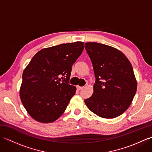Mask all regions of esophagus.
Wrapping results in <instances>:
<instances>
[{
    "label": "esophagus",
    "mask_w": 152,
    "mask_h": 152,
    "mask_svg": "<svg viewBox=\"0 0 152 152\" xmlns=\"http://www.w3.org/2000/svg\"><path fill=\"white\" fill-rule=\"evenodd\" d=\"M76 88H77V89H78V90H81V89H82L83 88V87H81V86H76Z\"/></svg>",
    "instance_id": "esophagus-1"
}]
</instances>
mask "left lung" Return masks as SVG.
Instances as JSON below:
<instances>
[{
	"label": "left lung",
	"instance_id": "obj_1",
	"mask_svg": "<svg viewBox=\"0 0 152 152\" xmlns=\"http://www.w3.org/2000/svg\"><path fill=\"white\" fill-rule=\"evenodd\" d=\"M86 50L95 76L94 92L85 103L103 118L118 117L129 107L137 89L133 69L120 51L107 45L87 42Z\"/></svg>",
	"mask_w": 152,
	"mask_h": 152
}]
</instances>
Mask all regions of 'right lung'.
Listing matches in <instances>:
<instances>
[{
    "label": "right lung",
    "mask_w": 152,
    "mask_h": 152,
    "mask_svg": "<svg viewBox=\"0 0 152 152\" xmlns=\"http://www.w3.org/2000/svg\"><path fill=\"white\" fill-rule=\"evenodd\" d=\"M83 42L45 48L32 58L22 76L20 98L32 118L51 123L63 114L76 87L69 84L72 64L82 54Z\"/></svg>",
    "instance_id": "obj_1"
}]
</instances>
